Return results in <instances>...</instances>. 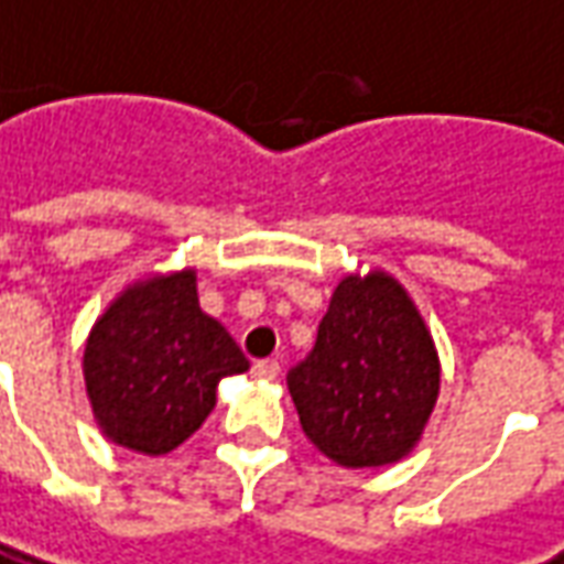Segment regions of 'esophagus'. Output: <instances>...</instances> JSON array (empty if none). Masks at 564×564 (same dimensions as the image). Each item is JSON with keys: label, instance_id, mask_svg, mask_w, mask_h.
<instances>
[{"label": "esophagus", "instance_id": "obj_1", "mask_svg": "<svg viewBox=\"0 0 564 564\" xmlns=\"http://www.w3.org/2000/svg\"><path fill=\"white\" fill-rule=\"evenodd\" d=\"M278 373H281V364L274 361V358H265V361H256L252 364V377L256 379H278Z\"/></svg>", "mask_w": 564, "mask_h": 564}]
</instances>
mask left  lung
I'll return each mask as SVG.
<instances>
[{"label": "left lung", "mask_w": 564, "mask_h": 564, "mask_svg": "<svg viewBox=\"0 0 564 564\" xmlns=\"http://www.w3.org/2000/svg\"><path fill=\"white\" fill-rule=\"evenodd\" d=\"M302 432L346 469L411 454L438 401L442 364L423 314L386 271L333 290L312 355L290 370Z\"/></svg>", "instance_id": "obj_1"}]
</instances>
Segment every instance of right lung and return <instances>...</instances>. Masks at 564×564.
Returning a JSON list of instances; mask_svg holds the SVG:
<instances>
[{"instance_id": "1", "label": "right lung", "mask_w": 564, "mask_h": 564, "mask_svg": "<svg viewBox=\"0 0 564 564\" xmlns=\"http://www.w3.org/2000/svg\"><path fill=\"white\" fill-rule=\"evenodd\" d=\"M243 370L250 361L231 333L200 308L194 268L126 286L83 355L98 429L148 457L187 442L216 408L218 382Z\"/></svg>"}]
</instances>
